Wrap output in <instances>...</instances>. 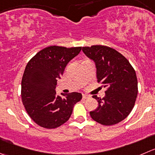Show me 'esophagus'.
Wrapping results in <instances>:
<instances>
[{
	"label": "esophagus",
	"instance_id": "obj_1",
	"mask_svg": "<svg viewBox=\"0 0 155 155\" xmlns=\"http://www.w3.org/2000/svg\"><path fill=\"white\" fill-rule=\"evenodd\" d=\"M88 97H90V96L88 95V94H82V98L83 99H87V98H88Z\"/></svg>",
	"mask_w": 155,
	"mask_h": 155
}]
</instances>
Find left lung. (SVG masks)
<instances>
[{"label":"left lung","mask_w":155,"mask_h":155,"mask_svg":"<svg viewBox=\"0 0 155 155\" xmlns=\"http://www.w3.org/2000/svg\"><path fill=\"white\" fill-rule=\"evenodd\" d=\"M83 53L94 61L97 82L106 88L103 98L94 95L98 107L90 112L91 117L104 126L124 120L135 105L138 94L136 71L120 53L103 45L82 47Z\"/></svg>","instance_id":"left-lung-1"}]
</instances>
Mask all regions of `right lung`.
<instances>
[{"instance_id": "obj_1", "label": "right lung", "mask_w": 155, "mask_h": 155, "mask_svg": "<svg viewBox=\"0 0 155 155\" xmlns=\"http://www.w3.org/2000/svg\"><path fill=\"white\" fill-rule=\"evenodd\" d=\"M81 47L50 46L36 54L27 64L21 83L22 104L35 123L47 129L60 127L70 119L82 94L56 95L57 82L65 67L80 52Z\"/></svg>"}]
</instances>
